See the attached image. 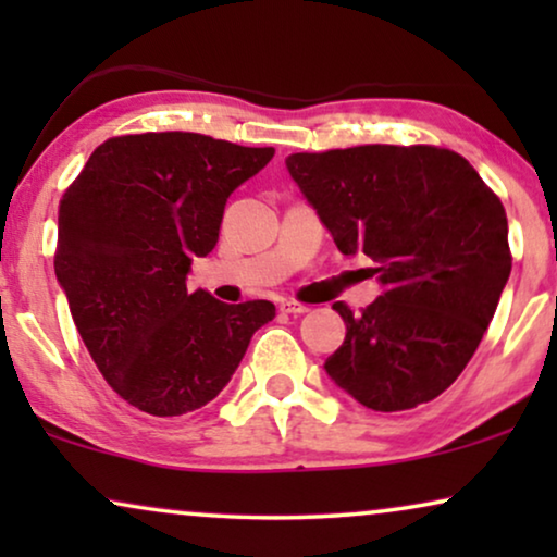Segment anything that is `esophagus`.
I'll return each instance as SVG.
<instances>
[{
	"instance_id": "esophagus-1",
	"label": "esophagus",
	"mask_w": 557,
	"mask_h": 557,
	"mask_svg": "<svg viewBox=\"0 0 557 557\" xmlns=\"http://www.w3.org/2000/svg\"><path fill=\"white\" fill-rule=\"evenodd\" d=\"M281 311H286V314H304V311H309V307L301 301L286 299V301H281Z\"/></svg>"
}]
</instances>
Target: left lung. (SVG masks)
<instances>
[{
	"label": "left lung",
	"instance_id": "1",
	"mask_svg": "<svg viewBox=\"0 0 557 557\" xmlns=\"http://www.w3.org/2000/svg\"><path fill=\"white\" fill-rule=\"evenodd\" d=\"M288 172L345 256L385 292L345 319L326 375L380 413L438 398L474 357L512 271L507 212L461 154L431 144L301 151Z\"/></svg>",
	"mask_w": 557,
	"mask_h": 557
}]
</instances>
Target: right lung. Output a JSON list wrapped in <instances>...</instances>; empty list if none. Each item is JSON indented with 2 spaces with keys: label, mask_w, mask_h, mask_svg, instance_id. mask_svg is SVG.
Returning <instances> with one entry per match:
<instances>
[{
  "label": "right lung",
  "mask_w": 557,
  "mask_h": 557,
  "mask_svg": "<svg viewBox=\"0 0 557 557\" xmlns=\"http://www.w3.org/2000/svg\"><path fill=\"white\" fill-rule=\"evenodd\" d=\"M193 132L111 136L58 208L55 276L106 383L149 416H185L227 385L271 301L187 292L195 256L215 248L231 193L271 162Z\"/></svg>",
  "instance_id": "1"
}]
</instances>
